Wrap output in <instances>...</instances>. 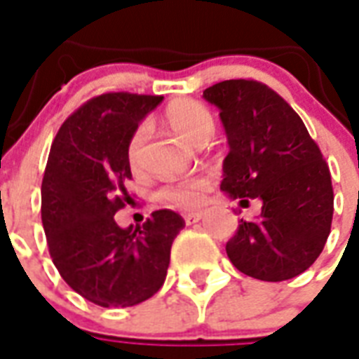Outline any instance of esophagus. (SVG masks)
<instances>
[{
    "label": "esophagus",
    "instance_id": "esophagus-1",
    "mask_svg": "<svg viewBox=\"0 0 359 359\" xmlns=\"http://www.w3.org/2000/svg\"><path fill=\"white\" fill-rule=\"evenodd\" d=\"M201 219H203V213H201V211L184 215V222H187V224H196V222H200Z\"/></svg>",
    "mask_w": 359,
    "mask_h": 359
}]
</instances>
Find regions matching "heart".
<instances>
[{
	"label": "heart",
	"mask_w": 359,
	"mask_h": 359,
	"mask_svg": "<svg viewBox=\"0 0 359 359\" xmlns=\"http://www.w3.org/2000/svg\"><path fill=\"white\" fill-rule=\"evenodd\" d=\"M165 121L172 131L192 144L209 140L215 133V118L211 110L192 98H180L167 106ZM146 137H148V127L142 123L133 131L131 139L127 142V161L131 167L139 165ZM209 188H211V179L200 175V177H190V179L177 180V182H169L165 187H161L158 198L169 205L192 209L203 201V196Z\"/></svg>",
	"instance_id": "b5f03b06"
}]
</instances>
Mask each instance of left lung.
Returning <instances> with one entry per match:
<instances>
[{"instance_id": "8db88e82", "label": "left lung", "mask_w": 359, "mask_h": 359, "mask_svg": "<svg viewBox=\"0 0 359 359\" xmlns=\"http://www.w3.org/2000/svg\"><path fill=\"white\" fill-rule=\"evenodd\" d=\"M220 110L230 152L220 190L240 205L261 200L226 243L240 272L262 281L302 274L323 251L333 220L331 172L299 114L268 85L226 79L203 91Z\"/></svg>"}]
</instances>
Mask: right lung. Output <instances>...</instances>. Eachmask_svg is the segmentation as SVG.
<instances>
[{
  "mask_svg": "<svg viewBox=\"0 0 359 359\" xmlns=\"http://www.w3.org/2000/svg\"><path fill=\"white\" fill-rule=\"evenodd\" d=\"M163 100L104 93L79 106L58 129L41 182V222L58 274L87 301L135 306L163 285L171 245L184 228L159 209L144 224L119 228L114 215L129 200L127 142Z\"/></svg>",
  "mask_w": 359,
  "mask_h": 359,
  "instance_id": "obj_1",
  "label": "right lung"
}]
</instances>
